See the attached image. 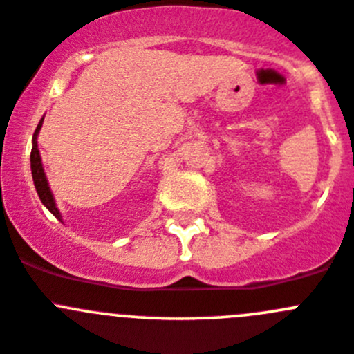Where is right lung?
<instances>
[{
	"label": "right lung",
	"mask_w": 354,
	"mask_h": 354,
	"mask_svg": "<svg viewBox=\"0 0 354 354\" xmlns=\"http://www.w3.org/2000/svg\"><path fill=\"white\" fill-rule=\"evenodd\" d=\"M41 125H43V118L39 120L38 127H36L35 134H32V148H31V173H32V181H35V188L36 192H38L39 201L55 218H57L59 222H62V216H61V211H59L57 204H55L54 199V194L50 190V185H48L47 180V174H45V169H43V164H41V155H39L38 150V134L41 131Z\"/></svg>",
	"instance_id": "add662e5"
}]
</instances>
